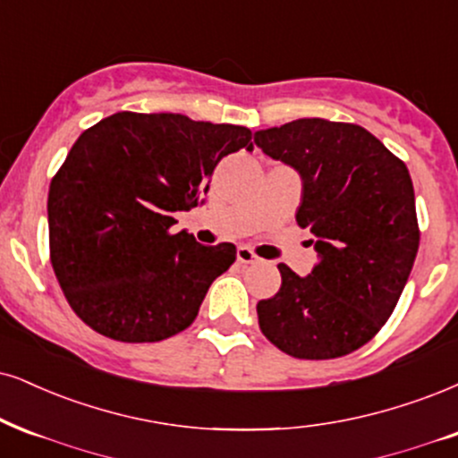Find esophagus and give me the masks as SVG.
I'll list each match as a JSON object with an SVG mask.
<instances>
[{
  "mask_svg": "<svg viewBox=\"0 0 458 458\" xmlns=\"http://www.w3.org/2000/svg\"><path fill=\"white\" fill-rule=\"evenodd\" d=\"M238 261L242 265H250V263H259V261H261V259H259L255 252H252L248 246H240L238 248Z\"/></svg>",
  "mask_w": 458,
  "mask_h": 458,
  "instance_id": "obj_1",
  "label": "esophagus"
}]
</instances>
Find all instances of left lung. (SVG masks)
Here are the masks:
<instances>
[{
	"label": "left lung",
	"mask_w": 458,
	"mask_h": 458,
	"mask_svg": "<svg viewBox=\"0 0 458 458\" xmlns=\"http://www.w3.org/2000/svg\"><path fill=\"white\" fill-rule=\"evenodd\" d=\"M255 144L301 176L297 225L314 233L306 278L278 265L282 286L257 303L263 335L295 359H337L393 314L419 252L408 167L352 123L299 118L261 129Z\"/></svg>",
	"instance_id": "obj_1"
}]
</instances>
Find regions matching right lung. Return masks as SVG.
I'll use <instances>...</instances> for the list:
<instances>
[{
  "instance_id": "add662e5",
  "label": "right lung",
  "mask_w": 458,
  "mask_h": 458,
  "mask_svg": "<svg viewBox=\"0 0 458 458\" xmlns=\"http://www.w3.org/2000/svg\"><path fill=\"white\" fill-rule=\"evenodd\" d=\"M250 129L116 112L82 131L50 182V263L73 312L116 342H161L195 320L233 244L172 233Z\"/></svg>"
}]
</instances>
